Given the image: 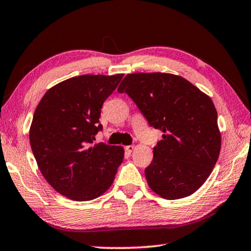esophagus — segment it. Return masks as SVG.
Returning a JSON list of instances; mask_svg holds the SVG:
<instances>
[{"label": "esophagus", "mask_w": 251, "mask_h": 251, "mask_svg": "<svg viewBox=\"0 0 251 251\" xmlns=\"http://www.w3.org/2000/svg\"><path fill=\"white\" fill-rule=\"evenodd\" d=\"M125 148H126V151H128V152H131V151H133L135 150V146H134V145H128V146H126Z\"/></svg>", "instance_id": "esophagus-1"}]
</instances>
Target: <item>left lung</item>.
Segmentation results:
<instances>
[{
	"instance_id": "8db88e82",
	"label": "left lung",
	"mask_w": 251,
	"mask_h": 251,
	"mask_svg": "<svg viewBox=\"0 0 251 251\" xmlns=\"http://www.w3.org/2000/svg\"><path fill=\"white\" fill-rule=\"evenodd\" d=\"M117 91L126 93L148 124L164 133L145 169L152 192L174 201L201 188L222 147L210 97L181 76L168 73L128 74Z\"/></svg>"
}]
</instances>
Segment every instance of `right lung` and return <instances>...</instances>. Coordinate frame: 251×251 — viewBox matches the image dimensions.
I'll return each mask as SVG.
<instances>
[{"label": "right lung", "instance_id": "right-lung-1", "mask_svg": "<svg viewBox=\"0 0 251 251\" xmlns=\"http://www.w3.org/2000/svg\"><path fill=\"white\" fill-rule=\"evenodd\" d=\"M124 74L80 75L58 83L37 105L29 143L46 181L63 196L85 201L113 184L124 148L93 145L103 129L100 108Z\"/></svg>", "mask_w": 251, "mask_h": 251}]
</instances>
